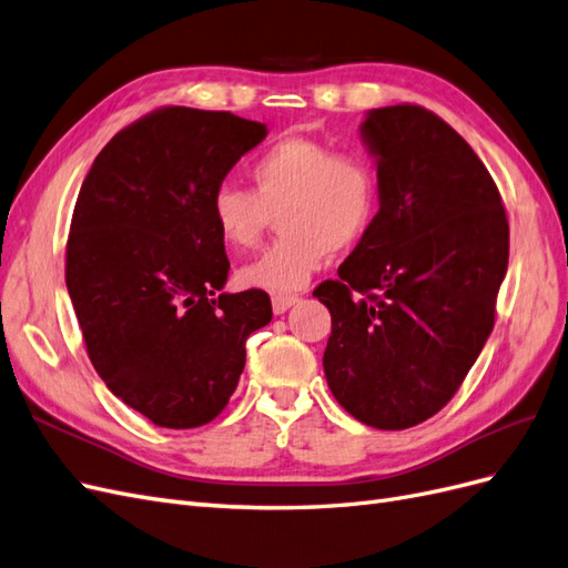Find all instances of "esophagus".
<instances>
[{
    "label": "esophagus",
    "mask_w": 568,
    "mask_h": 568,
    "mask_svg": "<svg viewBox=\"0 0 568 568\" xmlns=\"http://www.w3.org/2000/svg\"><path fill=\"white\" fill-rule=\"evenodd\" d=\"M298 303V296H291V294H277V296H272V311H274V315H282V313H286L291 305H296Z\"/></svg>",
    "instance_id": "esophagus-1"
}]
</instances>
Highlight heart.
<instances>
[{
	"label": "heart",
	"mask_w": 568,
	"mask_h": 568,
	"mask_svg": "<svg viewBox=\"0 0 568 568\" xmlns=\"http://www.w3.org/2000/svg\"><path fill=\"white\" fill-rule=\"evenodd\" d=\"M253 192L222 182L211 196V220L234 251L253 248L277 213L282 236L239 272V282L270 294H291L324 265L332 251L353 248L376 215L379 186L367 161L329 144L286 136L251 168Z\"/></svg>",
	"instance_id": "obj_1"
}]
</instances>
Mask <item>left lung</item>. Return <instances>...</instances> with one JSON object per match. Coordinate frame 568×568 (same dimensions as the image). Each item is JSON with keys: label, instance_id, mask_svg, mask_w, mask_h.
I'll use <instances>...</instances> for the list:
<instances>
[{"label": "left lung", "instance_id": "1", "mask_svg": "<svg viewBox=\"0 0 568 568\" xmlns=\"http://www.w3.org/2000/svg\"><path fill=\"white\" fill-rule=\"evenodd\" d=\"M359 136L379 213L338 280L313 291L332 313L322 365L357 422L400 432L443 409L484 351L509 225L486 165L436 113L372 109Z\"/></svg>", "mask_w": 568, "mask_h": 568}]
</instances>
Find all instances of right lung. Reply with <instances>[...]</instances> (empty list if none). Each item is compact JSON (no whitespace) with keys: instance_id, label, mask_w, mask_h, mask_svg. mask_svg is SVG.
<instances>
[{"instance_id":"add662e5","label":"right lung","mask_w":568,"mask_h":568,"mask_svg":"<svg viewBox=\"0 0 568 568\" xmlns=\"http://www.w3.org/2000/svg\"><path fill=\"white\" fill-rule=\"evenodd\" d=\"M267 128L230 111L159 109L101 149L75 201L65 286L97 374L165 428L213 422L270 324L261 288L225 294L211 196Z\"/></svg>"}]
</instances>
